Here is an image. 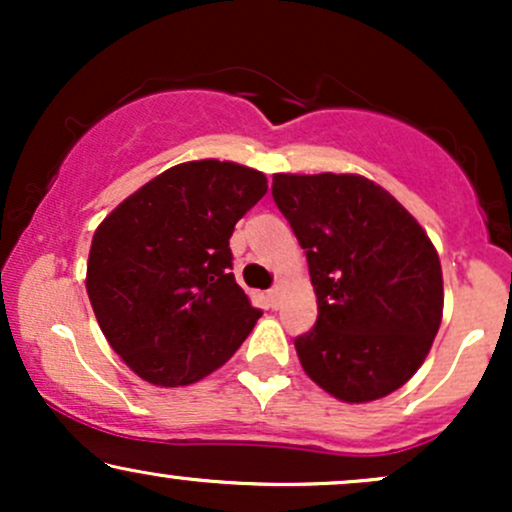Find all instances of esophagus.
Wrapping results in <instances>:
<instances>
[{
	"mask_svg": "<svg viewBox=\"0 0 512 512\" xmlns=\"http://www.w3.org/2000/svg\"><path fill=\"white\" fill-rule=\"evenodd\" d=\"M267 298H269V305H272L274 310L279 308V305H281V289H279V286H276V289H269Z\"/></svg>",
	"mask_w": 512,
	"mask_h": 512,
	"instance_id": "1",
	"label": "esophagus"
}]
</instances>
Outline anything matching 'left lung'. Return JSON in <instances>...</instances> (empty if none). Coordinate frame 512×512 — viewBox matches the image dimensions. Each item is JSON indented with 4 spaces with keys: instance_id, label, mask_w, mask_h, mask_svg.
I'll return each instance as SVG.
<instances>
[{
    "instance_id": "left-lung-1",
    "label": "left lung",
    "mask_w": 512,
    "mask_h": 512,
    "mask_svg": "<svg viewBox=\"0 0 512 512\" xmlns=\"http://www.w3.org/2000/svg\"><path fill=\"white\" fill-rule=\"evenodd\" d=\"M276 207L305 250L317 322L296 339L308 378L349 404L402 387L443 320V272L419 221L354 173L272 180Z\"/></svg>"
}]
</instances>
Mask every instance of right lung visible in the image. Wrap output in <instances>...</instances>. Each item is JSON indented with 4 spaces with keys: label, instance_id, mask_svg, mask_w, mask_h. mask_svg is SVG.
Segmentation results:
<instances>
[{
    "label": "right lung",
    "instance_id": "right-lung-1",
    "mask_svg": "<svg viewBox=\"0 0 512 512\" xmlns=\"http://www.w3.org/2000/svg\"><path fill=\"white\" fill-rule=\"evenodd\" d=\"M264 192L260 170L187 161L139 187L96 228L88 298L108 344L146 383H197L260 320L231 272L228 240Z\"/></svg>",
    "mask_w": 512,
    "mask_h": 512
}]
</instances>
